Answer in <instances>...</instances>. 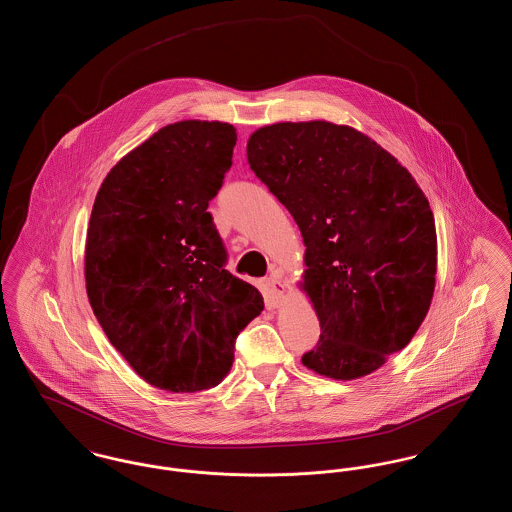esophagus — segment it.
I'll return each instance as SVG.
<instances>
[{"label": "esophagus", "mask_w": 512, "mask_h": 512, "mask_svg": "<svg viewBox=\"0 0 512 512\" xmlns=\"http://www.w3.org/2000/svg\"><path fill=\"white\" fill-rule=\"evenodd\" d=\"M268 301L272 307H276L284 297V284L280 274H270L267 278Z\"/></svg>", "instance_id": "obj_1"}]
</instances>
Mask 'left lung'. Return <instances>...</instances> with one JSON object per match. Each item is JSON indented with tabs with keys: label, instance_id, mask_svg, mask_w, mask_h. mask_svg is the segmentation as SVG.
<instances>
[{
	"label": "left lung",
	"instance_id": "obj_1",
	"mask_svg": "<svg viewBox=\"0 0 512 512\" xmlns=\"http://www.w3.org/2000/svg\"><path fill=\"white\" fill-rule=\"evenodd\" d=\"M251 171L292 213L320 322L303 365L355 380L413 340L438 267L436 222L411 172L351 126L278 122L247 142Z\"/></svg>",
	"mask_w": 512,
	"mask_h": 512
}]
</instances>
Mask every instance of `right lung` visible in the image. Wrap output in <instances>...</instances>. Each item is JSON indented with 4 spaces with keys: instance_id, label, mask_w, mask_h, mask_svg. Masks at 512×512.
<instances>
[{
    "instance_id": "right-lung-1",
    "label": "right lung",
    "mask_w": 512,
    "mask_h": 512,
    "mask_svg": "<svg viewBox=\"0 0 512 512\" xmlns=\"http://www.w3.org/2000/svg\"><path fill=\"white\" fill-rule=\"evenodd\" d=\"M236 128L180 121L111 169L86 234V292L105 336L147 384H220L263 295L226 270L209 201L232 167Z\"/></svg>"
}]
</instances>
